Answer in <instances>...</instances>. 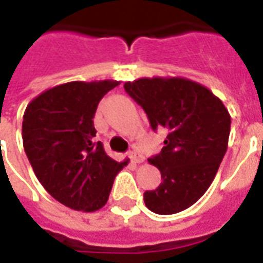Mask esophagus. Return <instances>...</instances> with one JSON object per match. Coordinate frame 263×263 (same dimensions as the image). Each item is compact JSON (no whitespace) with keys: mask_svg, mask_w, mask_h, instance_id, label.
I'll list each match as a JSON object with an SVG mask.
<instances>
[{"mask_svg":"<svg viewBox=\"0 0 263 263\" xmlns=\"http://www.w3.org/2000/svg\"><path fill=\"white\" fill-rule=\"evenodd\" d=\"M129 159H131L134 163H142V161L145 160V156H143L139 151H132L129 152Z\"/></svg>","mask_w":263,"mask_h":263,"instance_id":"obj_1","label":"esophagus"}]
</instances>
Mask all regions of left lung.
Wrapping results in <instances>:
<instances>
[{"instance_id": "1", "label": "left lung", "mask_w": 263, "mask_h": 263, "mask_svg": "<svg viewBox=\"0 0 263 263\" xmlns=\"http://www.w3.org/2000/svg\"><path fill=\"white\" fill-rule=\"evenodd\" d=\"M145 110L153 131H168L164 146L149 163L163 182L143 194L157 215H173L195 203L211 186L227 151L230 114L208 87L184 78H142L124 85Z\"/></svg>"}]
</instances>
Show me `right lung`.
Returning a JSON list of instances; mask_svg holds the SVG:
<instances>
[{"instance_id":"1","label":"right lung","mask_w":263,"mask_h":263,"mask_svg":"<svg viewBox=\"0 0 263 263\" xmlns=\"http://www.w3.org/2000/svg\"><path fill=\"white\" fill-rule=\"evenodd\" d=\"M117 81L64 83L29 103L22 122L23 147L46 191L73 211L106 205L116 174L128 161L107 156L95 141L99 102Z\"/></svg>"}]
</instances>
